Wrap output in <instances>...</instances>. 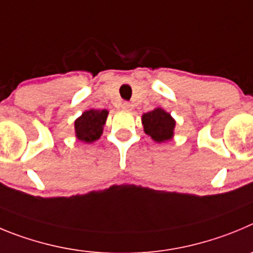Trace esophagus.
<instances>
[{
	"label": "esophagus",
	"instance_id": "esophagus-1",
	"mask_svg": "<svg viewBox=\"0 0 253 253\" xmlns=\"http://www.w3.org/2000/svg\"><path fill=\"white\" fill-rule=\"evenodd\" d=\"M121 107H122V110H126V111H129L132 108V106L128 103V102H124V103L121 104Z\"/></svg>",
	"mask_w": 253,
	"mask_h": 253
}]
</instances>
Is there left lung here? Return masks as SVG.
I'll list each match as a JSON object with an SVG mask.
<instances>
[{
    "instance_id": "8db88e82",
    "label": "left lung",
    "mask_w": 253,
    "mask_h": 253,
    "mask_svg": "<svg viewBox=\"0 0 253 253\" xmlns=\"http://www.w3.org/2000/svg\"><path fill=\"white\" fill-rule=\"evenodd\" d=\"M143 131L149 135L155 142L163 143L174 137L175 122L169 112H166L161 107H156L155 110L141 116Z\"/></svg>"
}]
</instances>
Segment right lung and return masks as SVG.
<instances>
[{
	"mask_svg": "<svg viewBox=\"0 0 253 253\" xmlns=\"http://www.w3.org/2000/svg\"><path fill=\"white\" fill-rule=\"evenodd\" d=\"M108 111L90 108L84 111L74 121L77 140L85 143H92L99 140L103 133V126L106 125Z\"/></svg>",
	"mask_w": 253,
	"mask_h": 253,
	"instance_id": "add662e5",
	"label": "right lung"
}]
</instances>
